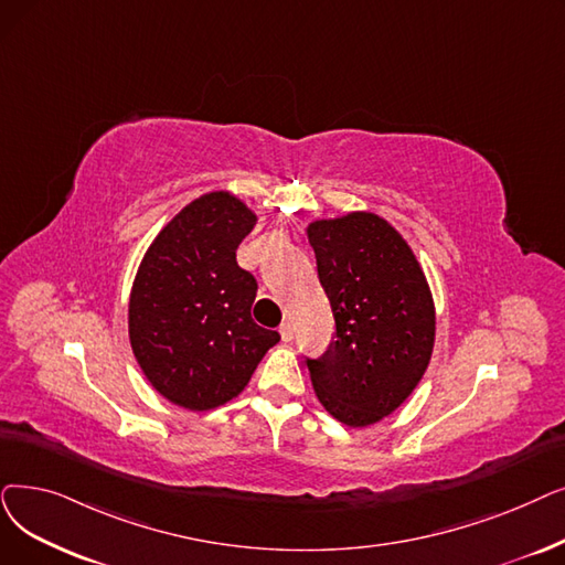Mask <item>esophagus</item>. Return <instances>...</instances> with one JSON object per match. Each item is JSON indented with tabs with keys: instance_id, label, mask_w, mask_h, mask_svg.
<instances>
[{
	"instance_id": "obj_1",
	"label": "esophagus",
	"mask_w": 565,
	"mask_h": 565,
	"mask_svg": "<svg viewBox=\"0 0 565 565\" xmlns=\"http://www.w3.org/2000/svg\"><path fill=\"white\" fill-rule=\"evenodd\" d=\"M279 334H281L284 341H292V323L284 321V323L279 326Z\"/></svg>"
}]
</instances>
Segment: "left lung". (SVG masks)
Here are the masks:
<instances>
[{
  "mask_svg": "<svg viewBox=\"0 0 565 565\" xmlns=\"http://www.w3.org/2000/svg\"><path fill=\"white\" fill-rule=\"evenodd\" d=\"M307 237L334 316V341L321 358H307L311 385L339 423L374 425L406 402L429 364V284L406 239L379 214L318 218Z\"/></svg>",
  "mask_w": 565,
  "mask_h": 565,
  "instance_id": "obj_1",
  "label": "left lung"
}]
</instances>
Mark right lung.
Here are the masks:
<instances>
[{"label":"right lung","mask_w":565,"mask_h":565,"mask_svg":"<svg viewBox=\"0 0 565 565\" xmlns=\"http://www.w3.org/2000/svg\"><path fill=\"white\" fill-rule=\"evenodd\" d=\"M256 214L228 191L178 212L145 252L129 300V339L152 387L189 411H210L247 387L279 332L254 323L258 284L237 265Z\"/></svg>","instance_id":"right-lung-1"}]
</instances>
